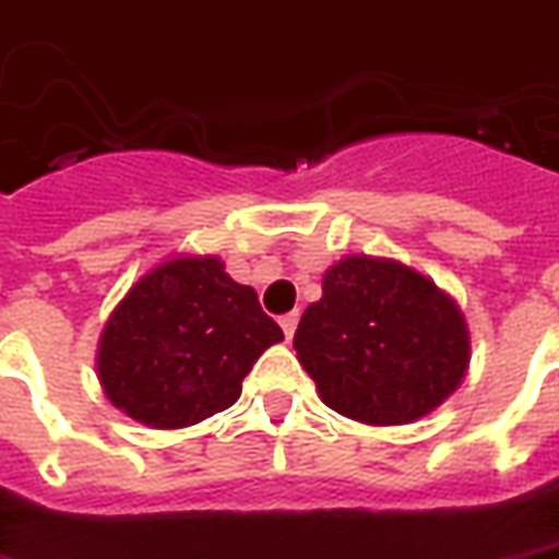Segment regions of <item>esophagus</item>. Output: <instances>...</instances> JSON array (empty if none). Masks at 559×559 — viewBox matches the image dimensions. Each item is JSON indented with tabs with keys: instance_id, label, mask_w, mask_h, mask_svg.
Instances as JSON below:
<instances>
[{
	"instance_id": "obj_1",
	"label": "esophagus",
	"mask_w": 559,
	"mask_h": 559,
	"mask_svg": "<svg viewBox=\"0 0 559 559\" xmlns=\"http://www.w3.org/2000/svg\"><path fill=\"white\" fill-rule=\"evenodd\" d=\"M297 319H300V316H297V312H288V316H283V319H280V328H283L285 340H292V336H295Z\"/></svg>"
}]
</instances>
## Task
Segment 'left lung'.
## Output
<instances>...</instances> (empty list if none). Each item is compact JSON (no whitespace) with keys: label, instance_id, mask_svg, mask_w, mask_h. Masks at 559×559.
I'll use <instances>...</instances> for the list:
<instances>
[{"label":"left lung","instance_id":"1","mask_svg":"<svg viewBox=\"0 0 559 559\" xmlns=\"http://www.w3.org/2000/svg\"><path fill=\"white\" fill-rule=\"evenodd\" d=\"M295 348L321 402L369 426L426 417L471 364L467 324L450 297L405 264L369 255L324 274Z\"/></svg>","mask_w":559,"mask_h":559}]
</instances>
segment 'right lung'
I'll list each match as a JSON object with an SVG mask.
<instances>
[{"label": "right lung", "mask_w": 559, "mask_h": 559, "mask_svg": "<svg viewBox=\"0 0 559 559\" xmlns=\"http://www.w3.org/2000/svg\"><path fill=\"white\" fill-rule=\"evenodd\" d=\"M280 340L250 285L214 255H185L154 267L118 304L100 333L97 374L128 417L185 429L235 405L240 381Z\"/></svg>", "instance_id": "obj_1"}]
</instances>
